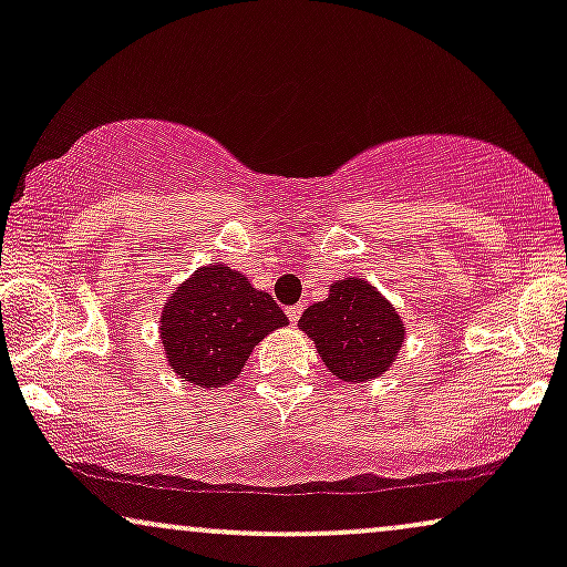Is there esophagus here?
Here are the masks:
<instances>
[{
    "label": "esophagus",
    "instance_id": "obj_1",
    "mask_svg": "<svg viewBox=\"0 0 567 567\" xmlns=\"http://www.w3.org/2000/svg\"><path fill=\"white\" fill-rule=\"evenodd\" d=\"M298 317H301V306H288V320L298 322Z\"/></svg>",
    "mask_w": 567,
    "mask_h": 567
}]
</instances>
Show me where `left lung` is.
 I'll list each match as a JSON object with an SVG mask.
<instances>
[{
    "label": "left lung",
    "mask_w": 567,
    "mask_h": 567,
    "mask_svg": "<svg viewBox=\"0 0 567 567\" xmlns=\"http://www.w3.org/2000/svg\"><path fill=\"white\" fill-rule=\"evenodd\" d=\"M298 328L315 341L330 373L357 383L386 373L405 341L394 306L357 277L330 285V296L311 303Z\"/></svg>",
    "instance_id": "left-lung-1"
}]
</instances>
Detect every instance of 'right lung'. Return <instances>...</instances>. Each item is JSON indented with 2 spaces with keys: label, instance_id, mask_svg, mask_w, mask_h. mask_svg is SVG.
<instances>
[{
  "label": "right lung",
  "instance_id": "obj_1",
  "mask_svg": "<svg viewBox=\"0 0 567 567\" xmlns=\"http://www.w3.org/2000/svg\"><path fill=\"white\" fill-rule=\"evenodd\" d=\"M282 324L288 317L269 292L226 264H213L173 292L159 333L173 373L210 389L237 379L252 347Z\"/></svg>",
  "mask_w": 567,
  "mask_h": 567
}]
</instances>
